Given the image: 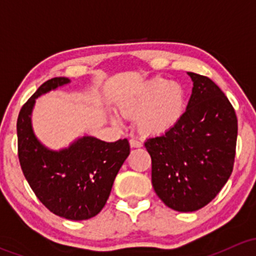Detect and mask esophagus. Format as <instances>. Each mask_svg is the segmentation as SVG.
Returning a JSON list of instances; mask_svg holds the SVG:
<instances>
[{
	"label": "esophagus",
	"instance_id": "esophagus-1",
	"mask_svg": "<svg viewBox=\"0 0 256 256\" xmlns=\"http://www.w3.org/2000/svg\"><path fill=\"white\" fill-rule=\"evenodd\" d=\"M130 146L134 147V148H136V147H141V146H142V142H141L140 140H138V138H131V140H130Z\"/></svg>",
	"mask_w": 256,
	"mask_h": 256
}]
</instances>
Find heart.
Wrapping results in <instances>:
<instances>
[{"instance_id": "1", "label": "heart", "mask_w": 256, "mask_h": 256, "mask_svg": "<svg viewBox=\"0 0 256 256\" xmlns=\"http://www.w3.org/2000/svg\"><path fill=\"white\" fill-rule=\"evenodd\" d=\"M184 109V88L161 76L147 80L120 104V112L125 118H140L138 125L146 134H162L174 128Z\"/></svg>"}]
</instances>
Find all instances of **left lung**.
<instances>
[{
	"label": "left lung",
	"instance_id": "1",
	"mask_svg": "<svg viewBox=\"0 0 256 256\" xmlns=\"http://www.w3.org/2000/svg\"><path fill=\"white\" fill-rule=\"evenodd\" d=\"M193 89L187 109L174 128L147 138L152 186L167 207L194 212L220 192L233 172L238 118L220 88L190 72Z\"/></svg>",
	"mask_w": 256,
	"mask_h": 256
}]
</instances>
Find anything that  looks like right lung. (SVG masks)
<instances>
[{
  "mask_svg": "<svg viewBox=\"0 0 256 256\" xmlns=\"http://www.w3.org/2000/svg\"><path fill=\"white\" fill-rule=\"evenodd\" d=\"M69 82L63 76L47 80L24 102L17 118L18 160L28 184L46 208L70 220H84L104 208L130 144L126 138L104 142L85 136L56 152L40 144L30 126L36 98Z\"/></svg>",
  "mask_w": 256,
  "mask_h": 256,
  "instance_id": "right-lung-1",
  "label": "right lung"
}]
</instances>
